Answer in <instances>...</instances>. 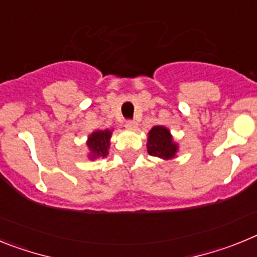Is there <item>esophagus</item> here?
Instances as JSON below:
<instances>
[{
  "mask_svg": "<svg viewBox=\"0 0 257 257\" xmlns=\"http://www.w3.org/2000/svg\"><path fill=\"white\" fill-rule=\"evenodd\" d=\"M124 126L128 128V130H135L136 127H138V123H136L135 121H133V119H128V121H126V124Z\"/></svg>",
  "mask_w": 257,
  "mask_h": 257,
  "instance_id": "obj_1",
  "label": "esophagus"
}]
</instances>
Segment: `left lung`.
I'll return each mask as SVG.
<instances>
[{
    "mask_svg": "<svg viewBox=\"0 0 257 257\" xmlns=\"http://www.w3.org/2000/svg\"><path fill=\"white\" fill-rule=\"evenodd\" d=\"M148 153L162 160H172L178 152V144L174 142L169 128L163 126H154L148 133L147 143Z\"/></svg>",
    "mask_w": 257,
    "mask_h": 257,
    "instance_id": "8db88e82",
    "label": "left lung"
}]
</instances>
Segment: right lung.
I'll return each instance as SVG.
<instances>
[{
	"instance_id": "right-lung-1",
	"label": "right lung",
	"mask_w": 257,
	"mask_h": 257,
	"mask_svg": "<svg viewBox=\"0 0 257 257\" xmlns=\"http://www.w3.org/2000/svg\"><path fill=\"white\" fill-rule=\"evenodd\" d=\"M112 136L110 130L94 131L88 136L87 147L90 149V160H95L99 157H106L109 149V140Z\"/></svg>"
}]
</instances>
